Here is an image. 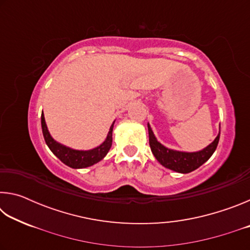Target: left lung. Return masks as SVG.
Segmentation results:
<instances>
[{
	"label": "left lung",
	"mask_w": 250,
	"mask_h": 250,
	"mask_svg": "<svg viewBox=\"0 0 250 250\" xmlns=\"http://www.w3.org/2000/svg\"><path fill=\"white\" fill-rule=\"evenodd\" d=\"M147 130H149L150 147L155 159L163 167L179 173H189L200 167L202 164H204L214 153V151L216 150L219 141V134H221V131H219L216 139L205 149L188 153V152H180L167 149L156 140L149 124H147Z\"/></svg>",
	"instance_id": "left-lung-1"
}]
</instances>
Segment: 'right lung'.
<instances>
[{
    "mask_svg": "<svg viewBox=\"0 0 250 250\" xmlns=\"http://www.w3.org/2000/svg\"><path fill=\"white\" fill-rule=\"evenodd\" d=\"M115 121L110 126L109 133L107 135L103 145L95 147L92 150L88 151H79V150H73L70 147H67L65 146L61 145L54 140L50 137V134L47 130V125L45 124V118L44 115L42 113V130H43V135L45 139L46 145L48 146L50 151L57 156V158L62 161V163H65L66 166H68L73 168H83L90 166H94L97 162H99L100 160H103L105 155H107L108 151L110 150L112 145V129Z\"/></svg>",
    "mask_w": 250,
    "mask_h": 250,
    "instance_id": "right-lung-1",
    "label": "right lung"
}]
</instances>
